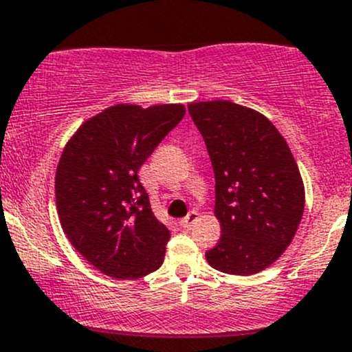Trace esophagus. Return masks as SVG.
I'll return each instance as SVG.
<instances>
[{
  "mask_svg": "<svg viewBox=\"0 0 352 352\" xmlns=\"http://www.w3.org/2000/svg\"><path fill=\"white\" fill-rule=\"evenodd\" d=\"M197 220H198V212H195V210H193V212L188 213V215L184 217V219H181L179 226L183 227V229H188V227L193 226V223L197 222Z\"/></svg>",
  "mask_w": 352,
  "mask_h": 352,
  "instance_id": "esophagus-1",
  "label": "esophagus"
}]
</instances>
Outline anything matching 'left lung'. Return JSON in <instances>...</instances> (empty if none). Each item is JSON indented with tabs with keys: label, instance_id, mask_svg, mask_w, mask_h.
Masks as SVG:
<instances>
[{
	"label": "left lung",
	"instance_id": "left-lung-1",
	"mask_svg": "<svg viewBox=\"0 0 352 352\" xmlns=\"http://www.w3.org/2000/svg\"><path fill=\"white\" fill-rule=\"evenodd\" d=\"M215 173L217 245L206 251L213 270L248 276L266 270L295 237L305 186L295 157L263 113L229 100L188 104Z\"/></svg>",
	"mask_w": 352,
	"mask_h": 352
}]
</instances>
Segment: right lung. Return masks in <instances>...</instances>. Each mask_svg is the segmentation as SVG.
<instances>
[{
	"label": "right lung",
	"mask_w": 352,
	"mask_h": 352,
	"mask_svg": "<svg viewBox=\"0 0 352 352\" xmlns=\"http://www.w3.org/2000/svg\"><path fill=\"white\" fill-rule=\"evenodd\" d=\"M184 104L118 103L88 118L67 140L56 171L64 234L91 266L115 280L159 270L169 230L151 208L140 166L184 117Z\"/></svg>",
	"instance_id": "add662e5"
}]
</instances>
